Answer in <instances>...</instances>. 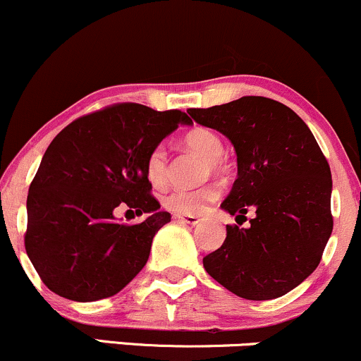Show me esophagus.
<instances>
[{"label":"esophagus","instance_id":"34e87169","mask_svg":"<svg viewBox=\"0 0 361 361\" xmlns=\"http://www.w3.org/2000/svg\"><path fill=\"white\" fill-rule=\"evenodd\" d=\"M175 219H176V221L183 222V224H190V226H195V224L200 222V217H197V215H180V214H175Z\"/></svg>","mask_w":361,"mask_h":361}]
</instances>
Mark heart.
<instances>
[{"label":"heart","instance_id":"obj_1","mask_svg":"<svg viewBox=\"0 0 361 361\" xmlns=\"http://www.w3.org/2000/svg\"><path fill=\"white\" fill-rule=\"evenodd\" d=\"M185 147L197 152L205 159V176L209 173L222 176L227 171V163L224 159V142L217 132L209 127H193L181 139ZM144 173L147 181L154 188H164L168 183V152L164 146L157 144L147 152L144 161ZM221 190L215 183H209L200 188L185 190L176 188L163 197V207L180 215H197L219 198Z\"/></svg>","mask_w":361,"mask_h":361}]
</instances>
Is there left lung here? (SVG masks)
I'll list each match as a JSON object with an SVG mask.
<instances>
[{
	"mask_svg": "<svg viewBox=\"0 0 361 361\" xmlns=\"http://www.w3.org/2000/svg\"><path fill=\"white\" fill-rule=\"evenodd\" d=\"M188 114L234 144L238 180L222 209L238 219L256 210L247 229L227 226L222 246L204 258L207 273L243 299L285 295L316 270L333 233L326 156L304 120L271 98Z\"/></svg>",
	"mask_w": 361,
	"mask_h": 361,
	"instance_id": "8db88e82",
	"label": "left lung"
}]
</instances>
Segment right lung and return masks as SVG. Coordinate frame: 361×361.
Here are the masks:
<instances>
[{
    "mask_svg": "<svg viewBox=\"0 0 361 361\" xmlns=\"http://www.w3.org/2000/svg\"><path fill=\"white\" fill-rule=\"evenodd\" d=\"M188 122L181 110L127 102L82 115L54 137L28 188L25 231V250L45 287L69 300H100L142 270L152 238L171 221L159 212L144 161ZM118 204L148 219L115 223Z\"/></svg>",
    "mask_w": 361,
    "mask_h": 361,
    "instance_id": "right-lung-1",
    "label": "right lung"
}]
</instances>
